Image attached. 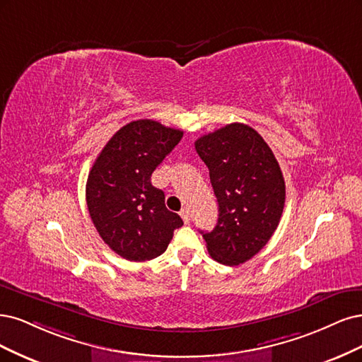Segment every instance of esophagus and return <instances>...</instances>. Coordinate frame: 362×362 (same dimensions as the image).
Masks as SVG:
<instances>
[{"mask_svg":"<svg viewBox=\"0 0 362 362\" xmlns=\"http://www.w3.org/2000/svg\"><path fill=\"white\" fill-rule=\"evenodd\" d=\"M180 216H182V219H183V223L185 224H188L189 223V221H191V216H189V209H182V211H180Z\"/></svg>","mask_w":362,"mask_h":362,"instance_id":"1","label":"esophagus"}]
</instances>
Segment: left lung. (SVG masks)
<instances>
[{"instance_id": "obj_1", "label": "left lung", "mask_w": 362, "mask_h": 362, "mask_svg": "<svg viewBox=\"0 0 362 362\" xmlns=\"http://www.w3.org/2000/svg\"><path fill=\"white\" fill-rule=\"evenodd\" d=\"M195 150L209 168L219 206L216 227L202 231L207 251L218 263H245L269 242L281 219V168L262 135L243 123L203 135Z\"/></svg>"}]
</instances>
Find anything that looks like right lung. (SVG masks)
I'll return each mask as SVG.
<instances>
[{
    "label": "right lung",
    "instance_id": "right-lung-1",
    "mask_svg": "<svg viewBox=\"0 0 362 362\" xmlns=\"http://www.w3.org/2000/svg\"><path fill=\"white\" fill-rule=\"evenodd\" d=\"M183 131L155 120H136L115 132L93 164L87 207L99 236L120 257L146 262L168 247L182 218L165 207L151 173L179 144Z\"/></svg>",
    "mask_w": 362,
    "mask_h": 362
}]
</instances>
